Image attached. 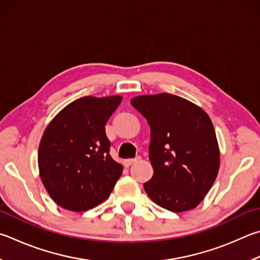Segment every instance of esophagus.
I'll list each match as a JSON object with an SVG mask.
<instances>
[{"label": "esophagus", "instance_id": "34e87169", "mask_svg": "<svg viewBox=\"0 0 260 260\" xmlns=\"http://www.w3.org/2000/svg\"><path fill=\"white\" fill-rule=\"evenodd\" d=\"M141 159V157H139V155H138V157H135V158H133V159H126L125 160V165H126V166L127 167H128V166H131V165H133L134 162H136V161H139V160Z\"/></svg>", "mask_w": 260, "mask_h": 260}]
</instances>
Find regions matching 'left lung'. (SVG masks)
<instances>
[{"instance_id": "8db88e82", "label": "left lung", "mask_w": 260, "mask_h": 260, "mask_svg": "<svg viewBox=\"0 0 260 260\" xmlns=\"http://www.w3.org/2000/svg\"><path fill=\"white\" fill-rule=\"evenodd\" d=\"M131 103L151 131L153 176L144 183L145 192L169 211L196 208L219 169L218 143L209 116L194 103L168 93L138 96Z\"/></svg>"}]
</instances>
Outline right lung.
Masks as SVG:
<instances>
[{"mask_svg":"<svg viewBox=\"0 0 260 260\" xmlns=\"http://www.w3.org/2000/svg\"><path fill=\"white\" fill-rule=\"evenodd\" d=\"M120 102V96L77 99L46 127L39 148V168L56 205L85 211L109 197L122 166L111 158L105 126Z\"/></svg>","mask_w":260,"mask_h":260,"instance_id":"1","label":"right lung"}]
</instances>
